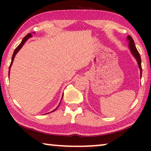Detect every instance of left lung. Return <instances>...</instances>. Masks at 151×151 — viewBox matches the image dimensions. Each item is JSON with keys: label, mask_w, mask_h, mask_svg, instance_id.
Listing matches in <instances>:
<instances>
[{"label": "left lung", "mask_w": 151, "mask_h": 151, "mask_svg": "<svg viewBox=\"0 0 151 151\" xmlns=\"http://www.w3.org/2000/svg\"><path fill=\"white\" fill-rule=\"evenodd\" d=\"M127 40L129 41V48L130 49V51H131V53H132V55H133L134 58L136 59V60L138 64V67H139V69H140V77L142 78V65H141V57H140V55L139 52H138L137 49H136L135 43H134V40L132 38V37L131 36H127Z\"/></svg>", "instance_id": "obj_1"}]
</instances>
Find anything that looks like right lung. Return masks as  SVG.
<instances>
[{
    "mask_svg": "<svg viewBox=\"0 0 151 151\" xmlns=\"http://www.w3.org/2000/svg\"><path fill=\"white\" fill-rule=\"evenodd\" d=\"M33 34H35V33H34V32H33ZM32 34H28L27 35V36H26L25 37H24L23 39H22V41H21V42H20V44L19 45H18V46L16 48L15 50H14V53H13V55H12V62H11V64H10V66H9V73H10V69H11V67H12V63H13V61H14V58H15V56H16V53H17L18 52V51H19L20 49L22 48V47L23 46L24 44V43H25L26 41L29 38H32ZM63 96H62V99H63ZM62 99H61V100H62ZM61 100H60V102H61ZM60 104H59L58 106H58H60ZM58 107H57L56 109H55L54 110L51 111V112H53V111H55V110H56V109H58Z\"/></svg>",
    "mask_w": 151,
    "mask_h": 151,
    "instance_id": "add662e5",
    "label": "right lung"
}]
</instances>
